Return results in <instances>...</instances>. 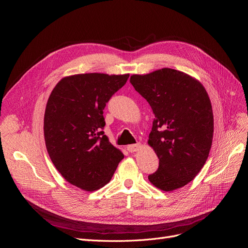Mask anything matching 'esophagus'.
I'll return each mask as SVG.
<instances>
[{"label":"esophagus","mask_w":248,"mask_h":248,"mask_svg":"<svg viewBox=\"0 0 248 248\" xmlns=\"http://www.w3.org/2000/svg\"><path fill=\"white\" fill-rule=\"evenodd\" d=\"M140 147V142H138V144H135V145H128L126 146V150L129 152V153H134V152H137Z\"/></svg>","instance_id":"1"}]
</instances>
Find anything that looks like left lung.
I'll return each instance as SVG.
<instances>
[{
  "label": "left lung",
  "mask_w": 248,
  "mask_h": 248,
  "mask_svg": "<svg viewBox=\"0 0 248 248\" xmlns=\"http://www.w3.org/2000/svg\"><path fill=\"white\" fill-rule=\"evenodd\" d=\"M147 99L155 119L148 144L159 158V168L149 175L163 191L184 187L203 168L214 132L212 106L204 86L192 76L171 68L129 79Z\"/></svg>",
  "instance_id": "obj_1"
}]
</instances>
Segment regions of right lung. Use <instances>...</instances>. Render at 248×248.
Segmentation results:
<instances>
[{
    "mask_svg": "<svg viewBox=\"0 0 248 248\" xmlns=\"http://www.w3.org/2000/svg\"><path fill=\"white\" fill-rule=\"evenodd\" d=\"M128 76H67L48 98L44 138L49 157L65 180L82 190L94 191L107 185L124 159V154L102 131L103 109Z\"/></svg>",
    "mask_w": 248,
    "mask_h": 248,
    "instance_id": "1",
    "label": "right lung"
}]
</instances>
